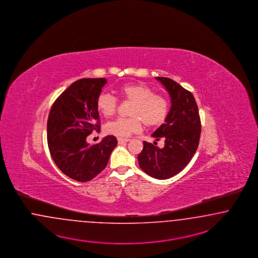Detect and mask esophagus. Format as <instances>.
<instances>
[{"label": "esophagus", "instance_id": "1", "mask_svg": "<svg viewBox=\"0 0 258 258\" xmlns=\"http://www.w3.org/2000/svg\"><path fill=\"white\" fill-rule=\"evenodd\" d=\"M130 141V139H124V138H118V143L119 144H123V143H126Z\"/></svg>", "mask_w": 258, "mask_h": 258}]
</instances>
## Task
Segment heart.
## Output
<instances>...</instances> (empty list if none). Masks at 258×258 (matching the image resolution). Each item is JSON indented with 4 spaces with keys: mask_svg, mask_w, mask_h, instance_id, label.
<instances>
[{
    "mask_svg": "<svg viewBox=\"0 0 258 258\" xmlns=\"http://www.w3.org/2000/svg\"><path fill=\"white\" fill-rule=\"evenodd\" d=\"M119 93L125 100L133 102L130 109V118H118L107 122L104 125V132L108 135L119 138L128 137L131 134L138 133L142 124L148 126L161 124L169 113V103L166 98L144 84H126L119 89ZM118 107L116 97L106 92L98 95L96 108L102 116L113 115Z\"/></svg>",
    "mask_w": 258,
    "mask_h": 258,
    "instance_id": "heart-1",
    "label": "heart"
}]
</instances>
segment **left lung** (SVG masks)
Here are the masks:
<instances>
[{"label": "left lung", "mask_w": 258, "mask_h": 258, "mask_svg": "<svg viewBox=\"0 0 258 258\" xmlns=\"http://www.w3.org/2000/svg\"><path fill=\"white\" fill-rule=\"evenodd\" d=\"M170 98V108L165 123L151 134L156 141L163 139L164 148L154 142H144L138 155L140 168L151 177L168 179L184 169L195 155L201 134V122L191 92L166 77H156Z\"/></svg>", "instance_id": "left-lung-1"}]
</instances>
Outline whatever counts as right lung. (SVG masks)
<instances>
[{
    "label": "right lung",
    "instance_id": "add662e5",
    "mask_svg": "<svg viewBox=\"0 0 258 258\" xmlns=\"http://www.w3.org/2000/svg\"><path fill=\"white\" fill-rule=\"evenodd\" d=\"M105 78L74 82L54 102L47 120V143L56 166L69 177L87 182L106 168L117 139L108 135L89 146L87 137L100 132L96 100Z\"/></svg>",
    "mask_w": 258,
    "mask_h": 258
}]
</instances>
